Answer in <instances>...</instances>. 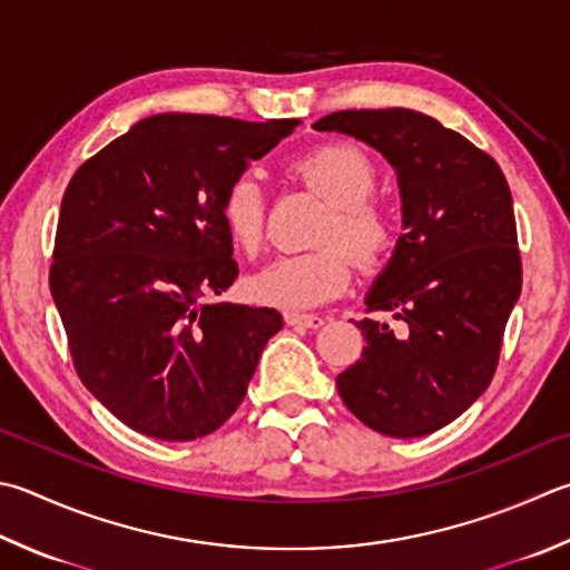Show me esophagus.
Masks as SVG:
<instances>
[{"label":"esophagus","instance_id":"esophagus-1","mask_svg":"<svg viewBox=\"0 0 570 570\" xmlns=\"http://www.w3.org/2000/svg\"><path fill=\"white\" fill-rule=\"evenodd\" d=\"M285 322L289 327H309V330H317L325 325V320L320 315H305V313H285Z\"/></svg>","mask_w":570,"mask_h":570}]
</instances>
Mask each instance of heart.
Masks as SVG:
<instances>
[{
  "mask_svg": "<svg viewBox=\"0 0 570 570\" xmlns=\"http://www.w3.org/2000/svg\"><path fill=\"white\" fill-rule=\"evenodd\" d=\"M289 178L327 198L317 225L320 248L283 255L248 281L250 295L273 307H315L337 297L352 281L354 262L362 271H380L396 248L392 213L372 196L377 168L350 144H322L289 160ZM220 220L243 253L255 255L265 243L267 198L253 176H238L225 188ZM353 254L350 256L348 253Z\"/></svg>",
  "mask_w": 570,
  "mask_h": 570,
  "instance_id": "obj_1",
  "label": "heart"
}]
</instances>
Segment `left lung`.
<instances>
[{
	"instance_id": "obj_1",
	"label": "left lung",
	"mask_w": 570,
	"mask_h": 570,
	"mask_svg": "<svg viewBox=\"0 0 570 570\" xmlns=\"http://www.w3.org/2000/svg\"><path fill=\"white\" fill-rule=\"evenodd\" d=\"M313 126L377 148L402 193L404 233L364 297L400 330L357 322L367 347L337 374L340 396L384 436L432 434L487 392L521 295L509 184L489 154L426 114L335 111Z\"/></svg>"
}]
</instances>
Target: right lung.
Returning a JSON list of instances; mask_svg holds the SVG:
<instances>
[{"label":"right lung","mask_w":570,"mask_h":570,"mask_svg":"<svg viewBox=\"0 0 570 570\" xmlns=\"http://www.w3.org/2000/svg\"><path fill=\"white\" fill-rule=\"evenodd\" d=\"M208 114H158L83 160L61 200L51 297L73 367L126 426L193 442L238 410L283 317L203 303L238 277L223 193L295 131Z\"/></svg>","instance_id":"add662e5"}]
</instances>
